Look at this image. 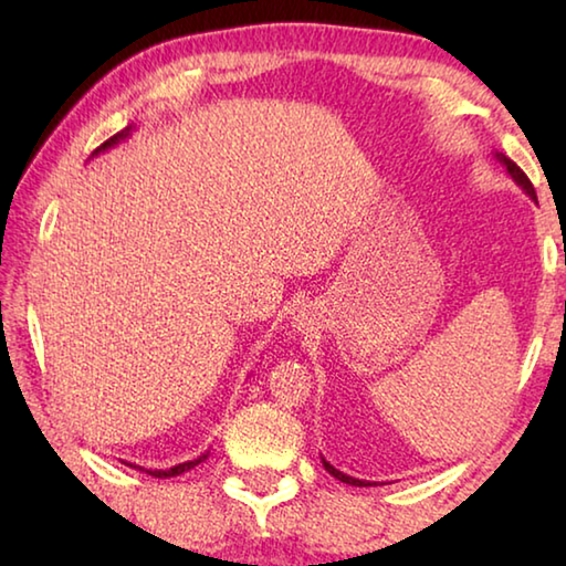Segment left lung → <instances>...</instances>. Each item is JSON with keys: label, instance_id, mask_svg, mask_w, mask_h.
I'll use <instances>...</instances> for the list:
<instances>
[{"label": "left lung", "instance_id": "1", "mask_svg": "<svg viewBox=\"0 0 566 566\" xmlns=\"http://www.w3.org/2000/svg\"><path fill=\"white\" fill-rule=\"evenodd\" d=\"M494 157L500 159V165L506 169V175H510V177L516 181V185H520V187L526 191V197L534 199V202H536V191H534V187H532V181L526 179L524 171H522L520 167H516L512 159H506L504 155H500V151H496ZM322 464H324V469H327V472H329L334 479H339V482H344V484H352V486H369L367 479H354V476H349V474L339 472V469H334V467H332V464H329L327 459H324V457H322Z\"/></svg>", "mask_w": 566, "mask_h": 566}]
</instances>
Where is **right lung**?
<instances>
[{
    "label": "right lung",
    "mask_w": 566,
    "mask_h": 566,
    "mask_svg": "<svg viewBox=\"0 0 566 566\" xmlns=\"http://www.w3.org/2000/svg\"><path fill=\"white\" fill-rule=\"evenodd\" d=\"M132 129H134V124H129V127H124L122 132H117L114 134V137H109L107 142H104V145L94 151V155H99V151H107V149H112L114 145H119V142H124L132 134ZM207 459V454H199L197 459H189V462H181V464H175V467H169V469H145V467H139V464H129V462H124L127 467H134V469H139V472H147V474H151V476H157V479H167V476H177V474H181V472H189L191 467H197L199 462H205Z\"/></svg>",
    "instance_id": "1"
}]
</instances>
